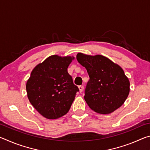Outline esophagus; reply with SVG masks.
<instances>
[{
  "mask_svg": "<svg viewBox=\"0 0 150 150\" xmlns=\"http://www.w3.org/2000/svg\"><path fill=\"white\" fill-rule=\"evenodd\" d=\"M79 89L80 93H82L83 89H84V87H83V86L80 85V86H79Z\"/></svg>",
  "mask_w": 150,
  "mask_h": 150,
  "instance_id": "34e87169",
  "label": "esophagus"
}]
</instances>
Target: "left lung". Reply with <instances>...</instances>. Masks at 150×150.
Returning <instances> with one entry per match:
<instances>
[{
  "instance_id": "left-lung-1",
  "label": "left lung",
  "mask_w": 150,
  "mask_h": 150,
  "mask_svg": "<svg viewBox=\"0 0 150 150\" xmlns=\"http://www.w3.org/2000/svg\"><path fill=\"white\" fill-rule=\"evenodd\" d=\"M77 59L89 76L84 98L90 108L107 115L120 107L130 92V82L123 69L100 55L91 56L79 53Z\"/></svg>"
}]
</instances>
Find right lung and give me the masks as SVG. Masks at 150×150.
Here are the masks:
<instances>
[{
  "instance_id": "1",
  "label": "right lung",
  "mask_w": 150,
  "mask_h": 150,
  "mask_svg": "<svg viewBox=\"0 0 150 150\" xmlns=\"http://www.w3.org/2000/svg\"><path fill=\"white\" fill-rule=\"evenodd\" d=\"M73 59L52 55L32 70L26 83L28 97L45 118L56 119L66 115L79 91L67 72Z\"/></svg>"
}]
</instances>
